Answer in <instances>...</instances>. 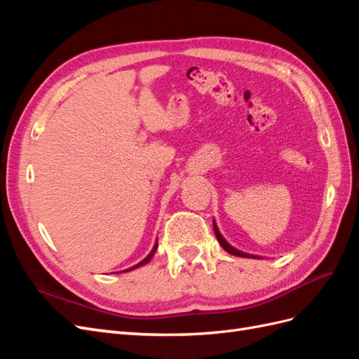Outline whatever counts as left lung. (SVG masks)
Returning <instances> with one entry per match:
<instances>
[{
	"instance_id": "1",
	"label": "left lung",
	"mask_w": 359,
	"mask_h": 359,
	"mask_svg": "<svg viewBox=\"0 0 359 359\" xmlns=\"http://www.w3.org/2000/svg\"><path fill=\"white\" fill-rule=\"evenodd\" d=\"M214 224V232H215V236H217V241L220 243V245L226 250L227 253H231V255H233V256H240V257H256V259H260L259 256H253V255H247V253H244V252H240V250H236L235 247H232L229 243H227L224 238H223V235L220 233V231H219V227H217V224H215V222L212 223Z\"/></svg>"
}]
</instances>
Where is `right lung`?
<instances>
[{
  "label": "right lung",
  "instance_id": "add662e5",
  "mask_svg": "<svg viewBox=\"0 0 359 359\" xmlns=\"http://www.w3.org/2000/svg\"><path fill=\"white\" fill-rule=\"evenodd\" d=\"M157 247H158V244L156 243V245L153 247V250H151V253L142 260V262H139L137 265H135V266H132V268H128V269H124L126 271V273H127V271H132V269H136V268H139V266H142V265H145V264H148L149 262V260H151V257H153L154 256V253H156V250H157Z\"/></svg>",
  "mask_w": 359,
  "mask_h": 359
}]
</instances>
